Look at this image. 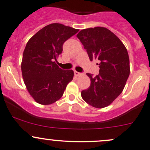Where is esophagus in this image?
Returning a JSON list of instances; mask_svg holds the SVG:
<instances>
[{
	"label": "esophagus",
	"instance_id": "esophagus-1",
	"mask_svg": "<svg viewBox=\"0 0 150 150\" xmlns=\"http://www.w3.org/2000/svg\"><path fill=\"white\" fill-rule=\"evenodd\" d=\"M74 74H75V76H80V75H81V73H80V72H77V71H75V72H74Z\"/></svg>",
	"mask_w": 150,
	"mask_h": 150
}]
</instances>
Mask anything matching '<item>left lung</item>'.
<instances>
[{
	"label": "left lung",
	"mask_w": 150,
	"mask_h": 150,
	"mask_svg": "<svg viewBox=\"0 0 150 150\" xmlns=\"http://www.w3.org/2000/svg\"><path fill=\"white\" fill-rule=\"evenodd\" d=\"M91 61H99V74L87 73L91 86L81 92L83 100L98 108L109 105L124 90L130 73L129 58L124 44L105 27L88 28L77 34Z\"/></svg>",
	"instance_id": "obj_1"
}]
</instances>
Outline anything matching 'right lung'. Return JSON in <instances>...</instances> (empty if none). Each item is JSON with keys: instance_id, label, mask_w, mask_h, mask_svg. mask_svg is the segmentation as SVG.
Here are the masks:
<instances>
[{"instance_id": "add662e5", "label": "right lung", "mask_w": 150, "mask_h": 150, "mask_svg": "<svg viewBox=\"0 0 150 150\" xmlns=\"http://www.w3.org/2000/svg\"><path fill=\"white\" fill-rule=\"evenodd\" d=\"M78 31L61 23H51L28 41L22 57V76L29 94L38 103L56 102L72 81L73 71L62 70L56 62L64 42Z\"/></svg>"}]
</instances>
